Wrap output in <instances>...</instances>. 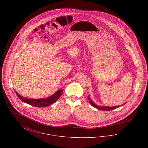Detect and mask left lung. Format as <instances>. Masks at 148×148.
I'll return each instance as SVG.
<instances>
[{"mask_svg": "<svg viewBox=\"0 0 148 148\" xmlns=\"http://www.w3.org/2000/svg\"><path fill=\"white\" fill-rule=\"evenodd\" d=\"M89 103L90 104L92 105L93 107H95V108L98 109L99 110H106V111H109V110H112L113 109H116L119 107H120L121 106H123V105H124L126 103H124L121 106H113V107H110V106H98V105H96L92 100L90 99V97H89Z\"/></svg>", "mask_w": 148, "mask_h": 148, "instance_id": "8db88e82", "label": "left lung"}]
</instances>
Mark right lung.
Listing matches in <instances>:
<instances>
[{
  "label": "right lung",
  "mask_w": 148,
  "mask_h": 148,
  "mask_svg": "<svg viewBox=\"0 0 148 148\" xmlns=\"http://www.w3.org/2000/svg\"><path fill=\"white\" fill-rule=\"evenodd\" d=\"M15 91V90H14ZM63 92V89H59L57 92L51 95L49 97L43 99H28L22 97L17 92L15 91L18 97L24 103L28 104L30 106H34L35 107H46L55 103L56 100L59 98Z\"/></svg>",
  "instance_id": "add662e5"
}]
</instances>
